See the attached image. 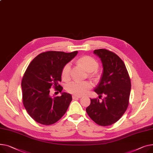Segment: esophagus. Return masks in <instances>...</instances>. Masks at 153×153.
I'll return each mask as SVG.
<instances>
[{
    "label": "esophagus",
    "mask_w": 153,
    "mask_h": 153,
    "mask_svg": "<svg viewBox=\"0 0 153 153\" xmlns=\"http://www.w3.org/2000/svg\"><path fill=\"white\" fill-rule=\"evenodd\" d=\"M81 98V96L76 95H73V99H77V98Z\"/></svg>",
    "instance_id": "obj_1"
}]
</instances>
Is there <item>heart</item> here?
<instances>
[{
    "instance_id": "obj_1",
    "label": "heart",
    "mask_w": 153,
    "mask_h": 153,
    "mask_svg": "<svg viewBox=\"0 0 153 153\" xmlns=\"http://www.w3.org/2000/svg\"><path fill=\"white\" fill-rule=\"evenodd\" d=\"M78 63L80 64L88 72L97 69L98 67V63L93 57L90 56H84L78 59ZM71 65L70 63L66 64L63 68L62 71V77L64 80H68L70 76ZM92 85L88 81H77L73 80L68 83L66 86V89L70 94H73L76 95H82L85 94L88 90H90Z\"/></svg>"
}]
</instances>
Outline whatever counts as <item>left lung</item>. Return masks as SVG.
I'll return each mask as SVG.
<instances>
[{"label":"left lung","instance_id":"1","mask_svg":"<svg viewBox=\"0 0 153 153\" xmlns=\"http://www.w3.org/2000/svg\"><path fill=\"white\" fill-rule=\"evenodd\" d=\"M94 53L103 63V72L95 92L99 98L105 94L102 100L90 99L86 108L88 116L101 126L114 124L123 116L129 103L131 90L130 78L126 66L118 55L106 49H97Z\"/></svg>","mask_w":153,"mask_h":153}]
</instances>
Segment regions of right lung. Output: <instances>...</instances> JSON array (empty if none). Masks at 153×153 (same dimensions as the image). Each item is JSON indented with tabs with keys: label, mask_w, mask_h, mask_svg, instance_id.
I'll list each match as a JSON object with an SVG mask.
<instances>
[{
	"label": "right lung",
	"mask_w": 153,
	"mask_h": 153,
	"mask_svg": "<svg viewBox=\"0 0 153 153\" xmlns=\"http://www.w3.org/2000/svg\"><path fill=\"white\" fill-rule=\"evenodd\" d=\"M77 51H48L39 54L27 66L22 81V101L29 115L37 123L49 126L62 118L72 101L66 92L52 98L50 88L53 87L62 92V71L64 66L72 59Z\"/></svg>",
	"instance_id": "1"
}]
</instances>
